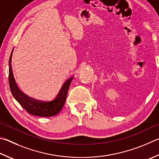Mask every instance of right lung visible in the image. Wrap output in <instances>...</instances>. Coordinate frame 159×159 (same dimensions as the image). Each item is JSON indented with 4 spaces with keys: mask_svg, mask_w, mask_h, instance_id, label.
Listing matches in <instances>:
<instances>
[{
    "mask_svg": "<svg viewBox=\"0 0 159 159\" xmlns=\"http://www.w3.org/2000/svg\"><path fill=\"white\" fill-rule=\"evenodd\" d=\"M12 52L13 50L11 51L9 60V85L11 94L14 99L28 113L33 115L39 117H52L57 115L64 106L68 89L74 77L70 78L63 84L57 97L53 100L51 102H42L34 99L22 92L16 85L11 69V62Z\"/></svg>",
    "mask_w": 159,
    "mask_h": 159,
    "instance_id": "add662e5",
    "label": "right lung"
}]
</instances>
